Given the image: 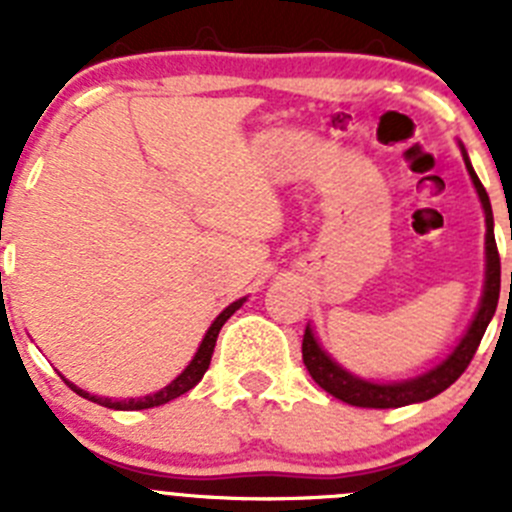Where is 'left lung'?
I'll return each instance as SVG.
<instances>
[{
  "instance_id": "1",
  "label": "left lung",
  "mask_w": 512,
  "mask_h": 512,
  "mask_svg": "<svg viewBox=\"0 0 512 512\" xmlns=\"http://www.w3.org/2000/svg\"><path fill=\"white\" fill-rule=\"evenodd\" d=\"M464 153V164H467L469 176H472L474 189H477L482 207H485V220H487V274H485V295H482V305H479L477 315H474L472 325H469L467 336L461 338L459 346L451 351V356L446 361L431 369L428 374L418 379H408V382H395V384H374L366 382V379L354 377L348 374L346 369L336 364L325 354L323 348L318 346L315 336H312L310 325L305 328V336H302V361H305L307 372L315 382L323 387L328 395L338 397V400L348 402V405H356V408H402V405H413V402L431 400V397L441 395L446 387L456 382V379L464 374V369L469 366V361L477 354L479 341L485 336L487 325H490L492 315L497 310V300H500V253H497L495 243V228H492V207L490 197H487L485 187L479 182V176L474 174L472 164H469L467 151ZM512 284V274H510Z\"/></svg>"
}]
</instances>
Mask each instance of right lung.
Here are the masks:
<instances>
[{
    "label": "right lung",
    "mask_w": 512,
    "mask_h": 512,
    "mask_svg": "<svg viewBox=\"0 0 512 512\" xmlns=\"http://www.w3.org/2000/svg\"><path fill=\"white\" fill-rule=\"evenodd\" d=\"M243 305V300L233 302V305L225 307L220 315L215 318V323L210 325V330L205 333V338H202L200 348H197V354H194L192 364L184 369L179 377L174 379V382L169 384V387H164L161 392H156V395H148V397H138V400H107V397H97V395H89V392L79 390V387H74V384L69 382L71 390H76V395L87 397V400L92 402H99V405H104V408H115V410H146V408H158V405H164V402L174 400V397L184 395V392H189L194 387V384L200 382L202 377H205V372L210 369V359H212V351H215V341H217V333H220V328L225 325V320L233 315L238 307Z\"/></svg>",
    "instance_id": "add662e5"
}]
</instances>
